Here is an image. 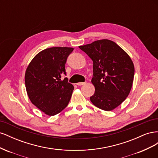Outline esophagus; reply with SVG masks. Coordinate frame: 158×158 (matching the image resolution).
<instances>
[{
    "mask_svg": "<svg viewBox=\"0 0 158 158\" xmlns=\"http://www.w3.org/2000/svg\"><path fill=\"white\" fill-rule=\"evenodd\" d=\"M76 84H77L78 85H82L85 84V82H78Z\"/></svg>",
    "mask_w": 158,
    "mask_h": 158,
    "instance_id": "34e87169",
    "label": "esophagus"
}]
</instances>
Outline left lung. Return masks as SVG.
Listing matches in <instances>:
<instances>
[{"label":"left lung","instance_id":"left-lung-1","mask_svg":"<svg viewBox=\"0 0 158 158\" xmlns=\"http://www.w3.org/2000/svg\"><path fill=\"white\" fill-rule=\"evenodd\" d=\"M93 60L92 83L95 93L90 101L110 111L125 101L130 93L135 75L131 57L114 41L101 40L79 46Z\"/></svg>","mask_w":158,"mask_h":158}]
</instances>
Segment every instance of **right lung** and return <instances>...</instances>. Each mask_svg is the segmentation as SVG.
Segmentation results:
<instances>
[{
	"mask_svg": "<svg viewBox=\"0 0 158 158\" xmlns=\"http://www.w3.org/2000/svg\"><path fill=\"white\" fill-rule=\"evenodd\" d=\"M72 47H51L40 51L26 70L25 84L31 102L49 116L59 113L68 106L74 90L66 75L64 65Z\"/></svg>",
	"mask_w": 158,
	"mask_h": 158,
	"instance_id": "1",
	"label": "right lung"
}]
</instances>
